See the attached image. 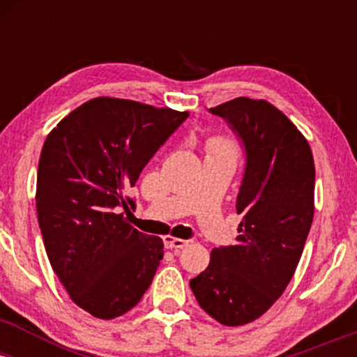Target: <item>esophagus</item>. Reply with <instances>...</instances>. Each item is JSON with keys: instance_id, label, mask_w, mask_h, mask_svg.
I'll list each match as a JSON object with an SVG mask.
<instances>
[{"instance_id": "1", "label": "esophagus", "mask_w": 357, "mask_h": 357, "mask_svg": "<svg viewBox=\"0 0 357 357\" xmlns=\"http://www.w3.org/2000/svg\"><path fill=\"white\" fill-rule=\"evenodd\" d=\"M188 245V241L186 240H183V238H174V236H171V235H167V236H165V247L166 248H184Z\"/></svg>"}]
</instances>
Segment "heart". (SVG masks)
Here are the masks:
<instances>
[{
  "mask_svg": "<svg viewBox=\"0 0 357 357\" xmlns=\"http://www.w3.org/2000/svg\"><path fill=\"white\" fill-rule=\"evenodd\" d=\"M206 153L208 154H227L235 155L238 154V146L233 139L227 136H211L206 141Z\"/></svg>",
  "mask_w": 357,
  "mask_h": 357,
  "instance_id": "1",
  "label": "heart"
}]
</instances>
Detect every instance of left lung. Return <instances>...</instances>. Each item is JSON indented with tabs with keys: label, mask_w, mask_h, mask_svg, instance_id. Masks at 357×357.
<instances>
[{
	"label": "left lung",
	"mask_w": 357,
	"mask_h": 357,
	"mask_svg": "<svg viewBox=\"0 0 357 357\" xmlns=\"http://www.w3.org/2000/svg\"><path fill=\"white\" fill-rule=\"evenodd\" d=\"M210 110L247 151L241 223L236 243L211 250L190 285L204 312L236 327L267 312L296 273L314 218L315 166L304 134L270 102L236 97Z\"/></svg>",
	"instance_id": "obj_1"
}]
</instances>
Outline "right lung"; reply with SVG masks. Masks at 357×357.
<instances>
[{
	"label": "right lung",
	"instance_id": "add662e5",
	"mask_svg": "<svg viewBox=\"0 0 357 357\" xmlns=\"http://www.w3.org/2000/svg\"><path fill=\"white\" fill-rule=\"evenodd\" d=\"M188 116L96 97L45 139L35 195L45 250L73 304L93 317L126 314L153 282L165 245L127 221L126 191Z\"/></svg>",
	"mask_w": 357,
	"mask_h": 357
}]
</instances>
